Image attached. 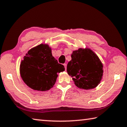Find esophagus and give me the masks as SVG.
<instances>
[{
  "label": "esophagus",
  "mask_w": 127,
  "mask_h": 127,
  "mask_svg": "<svg viewBox=\"0 0 127 127\" xmlns=\"http://www.w3.org/2000/svg\"><path fill=\"white\" fill-rule=\"evenodd\" d=\"M63 65L64 66V67H65V70H66V64L65 63V64H64Z\"/></svg>",
  "instance_id": "34e87169"
}]
</instances>
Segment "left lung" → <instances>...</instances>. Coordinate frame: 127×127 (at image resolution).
<instances>
[{"label":"left lung","instance_id":"1","mask_svg":"<svg viewBox=\"0 0 127 127\" xmlns=\"http://www.w3.org/2000/svg\"><path fill=\"white\" fill-rule=\"evenodd\" d=\"M71 58L66 71L75 85L84 90L97 87L103 75V65L98 56L89 48H79L73 51Z\"/></svg>","mask_w":127,"mask_h":127}]
</instances>
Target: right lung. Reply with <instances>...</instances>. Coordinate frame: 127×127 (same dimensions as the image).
<instances>
[{
    "label": "right lung",
    "instance_id": "obj_1",
    "mask_svg": "<svg viewBox=\"0 0 127 127\" xmlns=\"http://www.w3.org/2000/svg\"><path fill=\"white\" fill-rule=\"evenodd\" d=\"M65 70L52 55L51 48L41 44L29 50L20 64L21 77L34 90L46 91L55 85L58 73Z\"/></svg>",
    "mask_w": 127,
    "mask_h": 127
}]
</instances>
